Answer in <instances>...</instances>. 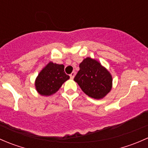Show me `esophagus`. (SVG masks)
Instances as JSON below:
<instances>
[{"label": "esophagus", "mask_w": 148, "mask_h": 148, "mask_svg": "<svg viewBox=\"0 0 148 148\" xmlns=\"http://www.w3.org/2000/svg\"><path fill=\"white\" fill-rule=\"evenodd\" d=\"M74 76H75V72H74V71H73V72L70 74V78H71V79H73L74 78Z\"/></svg>", "instance_id": "esophagus-1"}]
</instances>
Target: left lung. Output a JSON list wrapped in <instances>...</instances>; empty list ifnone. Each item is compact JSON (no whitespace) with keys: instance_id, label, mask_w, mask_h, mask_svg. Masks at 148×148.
Instances as JSON below:
<instances>
[{"instance_id":"8db88e82","label":"left lung","mask_w":148,"mask_h":148,"mask_svg":"<svg viewBox=\"0 0 148 148\" xmlns=\"http://www.w3.org/2000/svg\"><path fill=\"white\" fill-rule=\"evenodd\" d=\"M74 80L89 97L102 99L112 88V77L110 71L95 59L86 57L79 64Z\"/></svg>"}]
</instances>
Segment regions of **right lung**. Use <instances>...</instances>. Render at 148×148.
Here are the masks:
<instances>
[{
	"label": "right lung",
	"instance_id": "right-lung-1",
	"mask_svg": "<svg viewBox=\"0 0 148 148\" xmlns=\"http://www.w3.org/2000/svg\"><path fill=\"white\" fill-rule=\"evenodd\" d=\"M69 79V76L64 72V65L50 62L38 73L35 80V88L41 96H51Z\"/></svg>",
	"mask_w": 148,
	"mask_h": 148
}]
</instances>
